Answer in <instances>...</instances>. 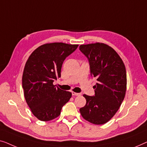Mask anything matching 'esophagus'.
I'll return each mask as SVG.
<instances>
[{
  "label": "esophagus",
  "instance_id": "1",
  "mask_svg": "<svg viewBox=\"0 0 147 147\" xmlns=\"http://www.w3.org/2000/svg\"><path fill=\"white\" fill-rule=\"evenodd\" d=\"M72 94H73V96H80V95H81V93H77V92H72Z\"/></svg>",
  "mask_w": 147,
  "mask_h": 147
}]
</instances>
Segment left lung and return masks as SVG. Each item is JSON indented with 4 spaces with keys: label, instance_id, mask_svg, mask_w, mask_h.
I'll use <instances>...</instances> for the list:
<instances>
[{
    "label": "left lung",
    "instance_id": "obj_1",
    "mask_svg": "<svg viewBox=\"0 0 147 147\" xmlns=\"http://www.w3.org/2000/svg\"><path fill=\"white\" fill-rule=\"evenodd\" d=\"M79 50L88 60L90 75L97 78L94 95H83L86 102L80 113L90 123L103 125L115 115L125 98V66L114 49L103 43L82 45Z\"/></svg>",
    "mask_w": 147,
    "mask_h": 147
}]
</instances>
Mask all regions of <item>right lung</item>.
Segmentation results:
<instances>
[{
	"label": "right lung",
	"instance_id": "right-lung-1",
	"mask_svg": "<svg viewBox=\"0 0 147 147\" xmlns=\"http://www.w3.org/2000/svg\"><path fill=\"white\" fill-rule=\"evenodd\" d=\"M78 46L63 42L41 45L26 61L22 74L24 98L32 114L41 121L59 117L71 98V92L57 88L53 82L61 77L64 61Z\"/></svg>",
	"mask_w": 147,
	"mask_h": 147
}]
</instances>
